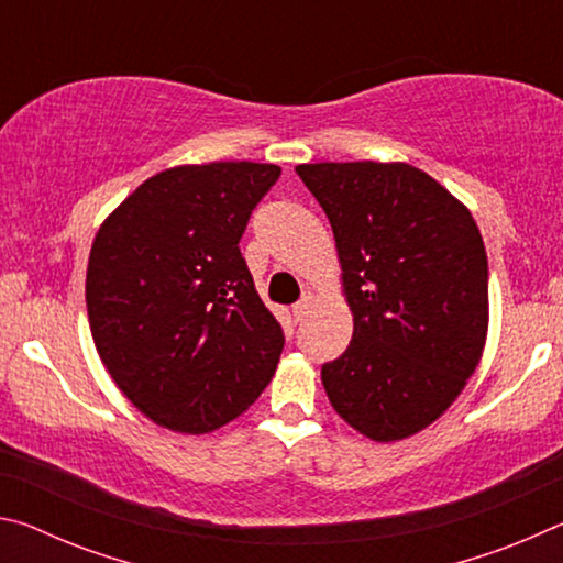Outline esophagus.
Returning a JSON list of instances; mask_svg holds the SVG:
<instances>
[{
	"label": "esophagus",
	"mask_w": 563,
	"mask_h": 563,
	"mask_svg": "<svg viewBox=\"0 0 563 563\" xmlns=\"http://www.w3.org/2000/svg\"><path fill=\"white\" fill-rule=\"evenodd\" d=\"M312 302H316V292H310V290L302 292V298L292 305V316H295V320H305V318H308Z\"/></svg>",
	"instance_id": "esophagus-1"
}]
</instances>
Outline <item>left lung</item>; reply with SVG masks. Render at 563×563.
Instances as JSON below:
<instances>
[{
    "mask_svg": "<svg viewBox=\"0 0 563 563\" xmlns=\"http://www.w3.org/2000/svg\"><path fill=\"white\" fill-rule=\"evenodd\" d=\"M325 211L352 310V340L322 365L330 405L375 442L444 415L479 365L489 268L462 201L409 164H302Z\"/></svg>",
    "mask_w": 563,
    "mask_h": 563,
    "instance_id": "left-lung-1",
    "label": "left lung"
}]
</instances>
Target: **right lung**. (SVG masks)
<instances>
[{"instance_id": "1", "label": "right lung", "mask_w": 563, "mask_h": 563, "mask_svg": "<svg viewBox=\"0 0 563 563\" xmlns=\"http://www.w3.org/2000/svg\"><path fill=\"white\" fill-rule=\"evenodd\" d=\"M278 176V166L251 161L166 168L93 238V345L133 407L166 430H218L275 375L283 328L238 243Z\"/></svg>"}]
</instances>
